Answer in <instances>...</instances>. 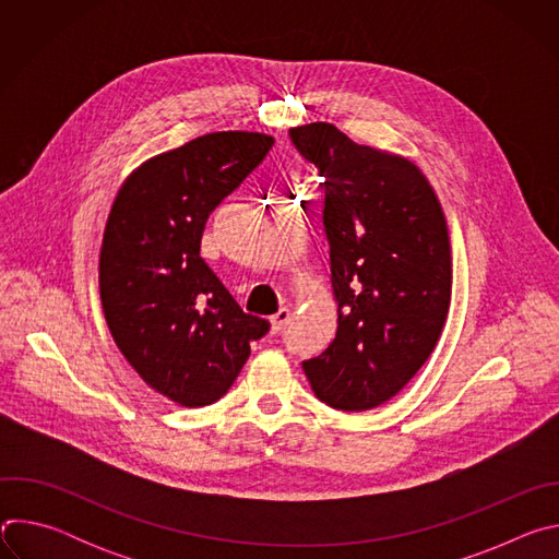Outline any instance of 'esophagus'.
<instances>
[{"instance_id": "obj_1", "label": "esophagus", "mask_w": 559, "mask_h": 559, "mask_svg": "<svg viewBox=\"0 0 559 559\" xmlns=\"http://www.w3.org/2000/svg\"><path fill=\"white\" fill-rule=\"evenodd\" d=\"M289 321H292V309H287V307H281V309L270 318V323H272V330H274V332H281Z\"/></svg>"}]
</instances>
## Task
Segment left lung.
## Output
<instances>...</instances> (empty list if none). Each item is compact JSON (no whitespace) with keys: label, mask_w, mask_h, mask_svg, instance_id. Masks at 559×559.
<instances>
[{"label":"left lung","mask_w":559,"mask_h":559,"mask_svg":"<svg viewBox=\"0 0 559 559\" xmlns=\"http://www.w3.org/2000/svg\"><path fill=\"white\" fill-rule=\"evenodd\" d=\"M325 179L338 330L302 360L318 401L367 412L393 397L431 356L451 302V246L442 205L409 158L358 145L332 123L289 130Z\"/></svg>","instance_id":"1"}]
</instances>
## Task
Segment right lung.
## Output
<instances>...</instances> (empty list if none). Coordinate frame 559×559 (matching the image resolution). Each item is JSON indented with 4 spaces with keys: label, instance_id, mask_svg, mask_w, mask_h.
<instances>
[{
    "label": "right lung",
    "instance_id": "add662e5",
    "mask_svg": "<svg viewBox=\"0 0 559 559\" xmlns=\"http://www.w3.org/2000/svg\"><path fill=\"white\" fill-rule=\"evenodd\" d=\"M274 139L212 132L147 158L121 186L104 231L99 292L108 330L158 393L205 407L227 393L270 332L201 259L207 216L263 162Z\"/></svg>",
    "mask_w": 559,
    "mask_h": 559
}]
</instances>
